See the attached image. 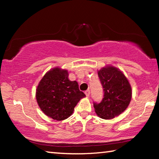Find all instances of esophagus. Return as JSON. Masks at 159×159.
Wrapping results in <instances>:
<instances>
[{"mask_svg":"<svg viewBox=\"0 0 159 159\" xmlns=\"http://www.w3.org/2000/svg\"><path fill=\"white\" fill-rule=\"evenodd\" d=\"M85 95L87 96V97H89L90 96V90H87L85 92Z\"/></svg>","mask_w":159,"mask_h":159,"instance_id":"34e87169","label":"esophagus"}]
</instances>
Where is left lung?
<instances>
[{"instance_id": "obj_1", "label": "left lung", "mask_w": 159, "mask_h": 159, "mask_svg": "<svg viewBox=\"0 0 159 159\" xmlns=\"http://www.w3.org/2000/svg\"><path fill=\"white\" fill-rule=\"evenodd\" d=\"M98 73L103 87L104 98L99 103L94 102V108L98 116L111 119L127 109L132 98L131 86L127 78L116 67L107 66Z\"/></svg>"}]
</instances>
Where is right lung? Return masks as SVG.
<instances>
[{
	"label": "right lung",
	"mask_w": 159,
	"mask_h": 159,
	"mask_svg": "<svg viewBox=\"0 0 159 159\" xmlns=\"http://www.w3.org/2000/svg\"><path fill=\"white\" fill-rule=\"evenodd\" d=\"M67 70L59 67L50 69L37 86L36 98L42 111L54 120L66 119L85 95L78 83L71 81Z\"/></svg>",
	"instance_id": "1"
}]
</instances>
